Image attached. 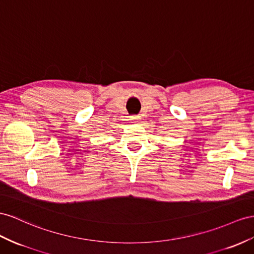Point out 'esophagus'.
I'll return each mask as SVG.
<instances>
[{"label": "esophagus", "mask_w": 254, "mask_h": 254, "mask_svg": "<svg viewBox=\"0 0 254 254\" xmlns=\"http://www.w3.org/2000/svg\"><path fill=\"white\" fill-rule=\"evenodd\" d=\"M131 118V120H139L140 119V116H137V115H133L129 117Z\"/></svg>", "instance_id": "1"}]
</instances>
